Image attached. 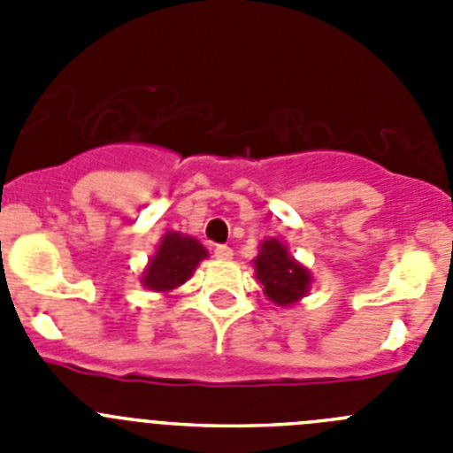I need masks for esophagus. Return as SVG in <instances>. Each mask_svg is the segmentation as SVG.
<instances>
[{
  "instance_id": "34e87169",
  "label": "esophagus",
  "mask_w": 453,
  "mask_h": 453,
  "mask_svg": "<svg viewBox=\"0 0 453 453\" xmlns=\"http://www.w3.org/2000/svg\"><path fill=\"white\" fill-rule=\"evenodd\" d=\"M215 258H218V261H231V258H234V250L226 245H218L215 247Z\"/></svg>"
}]
</instances>
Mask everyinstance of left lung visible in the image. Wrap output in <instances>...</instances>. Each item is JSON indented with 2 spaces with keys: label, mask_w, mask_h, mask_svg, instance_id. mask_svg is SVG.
I'll use <instances>...</instances> for the list:
<instances>
[{
  "label": "left lung",
  "mask_w": 453,
  "mask_h": 453,
  "mask_svg": "<svg viewBox=\"0 0 453 453\" xmlns=\"http://www.w3.org/2000/svg\"><path fill=\"white\" fill-rule=\"evenodd\" d=\"M254 270L256 279L263 283L265 297L276 306H295L311 292L313 274L279 238H267L258 245Z\"/></svg>",
  "instance_id": "8db88e82"
}]
</instances>
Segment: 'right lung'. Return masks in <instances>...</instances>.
<instances>
[{
    "instance_id": "add662e5",
    "label": "right lung",
    "mask_w": 453,
    "mask_h": 453,
    "mask_svg": "<svg viewBox=\"0 0 453 453\" xmlns=\"http://www.w3.org/2000/svg\"><path fill=\"white\" fill-rule=\"evenodd\" d=\"M203 258H208V251L197 238L167 231L140 274V283L151 292L170 295L195 274Z\"/></svg>"
}]
</instances>
